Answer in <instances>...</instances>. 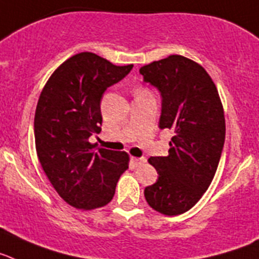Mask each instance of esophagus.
<instances>
[{
	"instance_id": "34e87169",
	"label": "esophagus",
	"mask_w": 259,
	"mask_h": 259,
	"mask_svg": "<svg viewBox=\"0 0 259 259\" xmlns=\"http://www.w3.org/2000/svg\"><path fill=\"white\" fill-rule=\"evenodd\" d=\"M132 161L134 165L138 167V165H142L143 163H146V159L145 157H132Z\"/></svg>"
}]
</instances>
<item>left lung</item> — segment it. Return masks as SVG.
I'll return each mask as SVG.
<instances>
[{
    "mask_svg": "<svg viewBox=\"0 0 259 259\" xmlns=\"http://www.w3.org/2000/svg\"><path fill=\"white\" fill-rule=\"evenodd\" d=\"M143 80L159 91V129H172L167 156H151L156 183L145 189L147 203L164 215L184 213L212 181L219 164L226 120L212 79L201 65L173 55L141 67Z\"/></svg>",
    "mask_w": 259,
    "mask_h": 259,
    "instance_id": "1",
    "label": "left lung"
}]
</instances>
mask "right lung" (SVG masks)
<instances>
[{"label": "right lung", "mask_w": 259, "mask_h": 259, "mask_svg": "<svg viewBox=\"0 0 259 259\" xmlns=\"http://www.w3.org/2000/svg\"><path fill=\"white\" fill-rule=\"evenodd\" d=\"M132 69L83 52L58 67L41 91L33 122L36 152L56 192L75 208L109 203L129 168L126 152L94 150L89 138L102 132L103 94Z\"/></svg>", "instance_id": "add662e5"}]
</instances>
